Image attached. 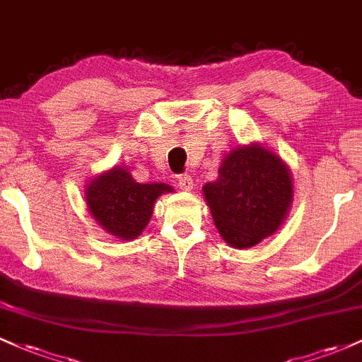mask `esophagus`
Returning <instances> with one entry per match:
<instances>
[{"mask_svg":"<svg viewBox=\"0 0 362 362\" xmlns=\"http://www.w3.org/2000/svg\"><path fill=\"white\" fill-rule=\"evenodd\" d=\"M177 180H178V185H180V189H182V190H190V189L194 187L192 177H190L189 173H182V175H178Z\"/></svg>","mask_w":362,"mask_h":362,"instance_id":"obj_1","label":"esophagus"}]
</instances>
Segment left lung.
I'll return each mask as SVG.
<instances>
[{
    "instance_id": "8db88e82",
    "label": "left lung",
    "mask_w": 362,
    "mask_h": 362,
    "mask_svg": "<svg viewBox=\"0 0 362 362\" xmlns=\"http://www.w3.org/2000/svg\"><path fill=\"white\" fill-rule=\"evenodd\" d=\"M218 173L202 189L220 235L237 249L273 235L292 202L291 173L276 154L257 144L239 148Z\"/></svg>"
}]
</instances>
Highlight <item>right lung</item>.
Returning <instances> with one entry per match:
<instances>
[{
	"mask_svg": "<svg viewBox=\"0 0 362 362\" xmlns=\"http://www.w3.org/2000/svg\"><path fill=\"white\" fill-rule=\"evenodd\" d=\"M172 187L166 184H139L123 168L99 175L86 190L87 208L106 232L130 240L149 223L154 201Z\"/></svg>",
	"mask_w": 362,
	"mask_h": 362,
	"instance_id": "right-lung-1",
	"label": "right lung"
}]
</instances>
